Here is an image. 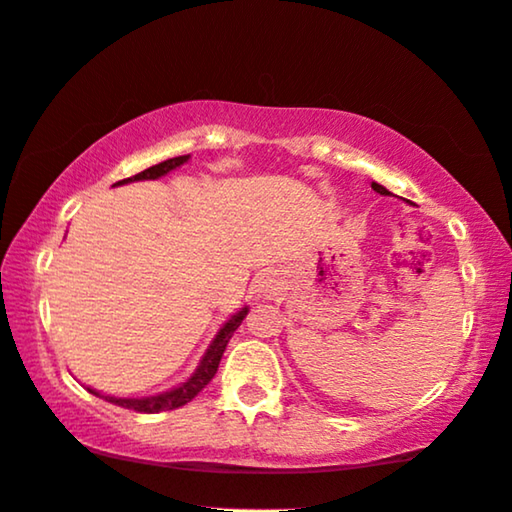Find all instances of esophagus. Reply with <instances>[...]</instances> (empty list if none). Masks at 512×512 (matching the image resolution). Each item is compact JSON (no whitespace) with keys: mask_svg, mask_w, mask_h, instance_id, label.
<instances>
[{"mask_svg":"<svg viewBox=\"0 0 512 512\" xmlns=\"http://www.w3.org/2000/svg\"><path fill=\"white\" fill-rule=\"evenodd\" d=\"M276 290H281V274L276 271H262L255 278V292L262 297H271Z\"/></svg>","mask_w":512,"mask_h":512,"instance_id":"34e87169","label":"esophagus"}]
</instances>
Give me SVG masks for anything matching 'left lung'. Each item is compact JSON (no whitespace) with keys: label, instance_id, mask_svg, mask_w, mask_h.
Instances as JSON below:
<instances>
[{"label":"left lung","instance_id":"1","mask_svg":"<svg viewBox=\"0 0 512 512\" xmlns=\"http://www.w3.org/2000/svg\"><path fill=\"white\" fill-rule=\"evenodd\" d=\"M372 189L377 194H381V196H391V192H388V189L384 187V185H379V182H372Z\"/></svg>","mask_w":512,"mask_h":512}]
</instances>
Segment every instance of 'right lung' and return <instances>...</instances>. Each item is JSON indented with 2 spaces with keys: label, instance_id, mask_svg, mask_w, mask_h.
<instances>
[{
  "label": "right lung",
  "instance_id": "1",
  "mask_svg": "<svg viewBox=\"0 0 512 512\" xmlns=\"http://www.w3.org/2000/svg\"><path fill=\"white\" fill-rule=\"evenodd\" d=\"M192 156L185 154V156H175V159H168V161H161L156 163V166L142 170V173L128 177V180H121L117 185H128V182H140V180H159V177L168 175L170 170L180 168L182 163H187ZM248 306H243V309H238L234 316H229L224 320V325L217 330V335L213 337V342L208 344L206 353H203V358L199 360V365H196V370L189 374V377L182 381V384H177L170 388V391H163V393H156V395H145V398H119V395H105L100 391H95V388H88V393L98 395V398H105L107 403L112 405H119V407H126V410H135V412H145V414H156V412H166V410H177V407L187 405L189 400H194L196 395H199L203 388L210 384V379L215 377L217 372V365H220L222 360V353L227 349L231 335L236 332V327L243 323V318L248 316Z\"/></svg>",
  "mask_w": 512,
  "mask_h": 512
}]
</instances>
